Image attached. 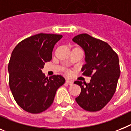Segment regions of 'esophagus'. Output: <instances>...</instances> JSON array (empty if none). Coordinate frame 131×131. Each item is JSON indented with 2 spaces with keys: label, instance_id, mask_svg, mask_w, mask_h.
Masks as SVG:
<instances>
[{
  "label": "esophagus",
  "instance_id": "esophagus-1",
  "mask_svg": "<svg viewBox=\"0 0 131 131\" xmlns=\"http://www.w3.org/2000/svg\"><path fill=\"white\" fill-rule=\"evenodd\" d=\"M66 82H67V83L68 84H69V85H72V84H73V81H71V80H69V79H67V80H66Z\"/></svg>",
  "mask_w": 131,
  "mask_h": 131
}]
</instances>
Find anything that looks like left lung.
Here are the masks:
<instances>
[{
    "label": "left lung",
    "mask_w": 131,
    "mask_h": 131,
    "mask_svg": "<svg viewBox=\"0 0 131 131\" xmlns=\"http://www.w3.org/2000/svg\"><path fill=\"white\" fill-rule=\"evenodd\" d=\"M85 53L82 74L91 77L89 83L77 81L81 92L76 101L87 111L94 112L104 108L116 91L120 77L119 60L117 54L105 42L81 34L72 38Z\"/></svg>",
    "instance_id": "1"
}]
</instances>
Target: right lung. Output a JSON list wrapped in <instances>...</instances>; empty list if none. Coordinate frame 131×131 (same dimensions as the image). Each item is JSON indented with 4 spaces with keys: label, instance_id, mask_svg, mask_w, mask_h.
I'll list each match as a JSON object with an SVG mask.
<instances>
[{
    "label": "right lung",
    "instance_id": "right-lung-1",
    "mask_svg": "<svg viewBox=\"0 0 131 131\" xmlns=\"http://www.w3.org/2000/svg\"><path fill=\"white\" fill-rule=\"evenodd\" d=\"M62 35L39 33L25 38L16 45L8 63L9 86L16 103L23 110L37 114L53 103L56 92L65 82L61 75L48 79L42 72L45 62Z\"/></svg>",
    "mask_w": 131,
    "mask_h": 131
}]
</instances>
